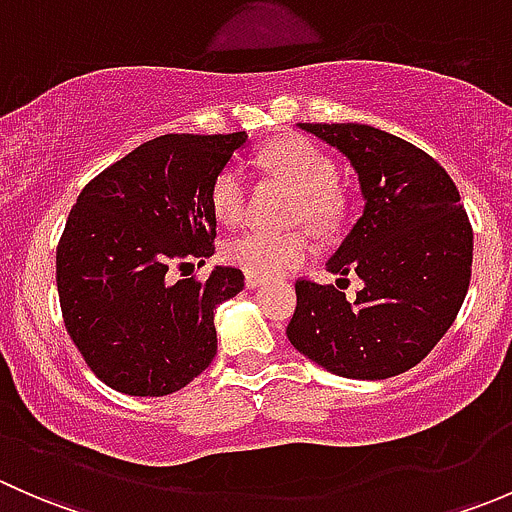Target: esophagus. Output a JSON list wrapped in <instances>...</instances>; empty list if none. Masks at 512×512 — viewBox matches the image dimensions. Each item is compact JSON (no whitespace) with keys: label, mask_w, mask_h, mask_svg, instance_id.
<instances>
[{"label":"esophagus","mask_w":512,"mask_h":512,"mask_svg":"<svg viewBox=\"0 0 512 512\" xmlns=\"http://www.w3.org/2000/svg\"><path fill=\"white\" fill-rule=\"evenodd\" d=\"M262 282H265V280H262V277H255V275H247V277H245V285H247V287H250V289L260 287V285H262Z\"/></svg>","instance_id":"obj_1"}]
</instances>
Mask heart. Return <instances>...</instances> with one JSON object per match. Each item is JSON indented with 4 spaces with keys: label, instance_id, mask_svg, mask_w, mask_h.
Returning a JSON list of instances; mask_svg holds the SVG:
<instances>
[{
    "label": "heart",
    "instance_id": "b5f03b06",
    "mask_svg": "<svg viewBox=\"0 0 512 512\" xmlns=\"http://www.w3.org/2000/svg\"><path fill=\"white\" fill-rule=\"evenodd\" d=\"M260 165L277 178L297 188L292 205V220H307L314 227H327L337 218L339 198L337 168L327 153L319 151L307 138H277L260 151ZM245 175L237 165H227L215 178L210 190V205L220 223L232 227L245 218ZM312 255V242L302 230H250L225 247L230 265L240 267L247 275L267 277L287 275Z\"/></svg>",
    "mask_w": 512,
    "mask_h": 512
}]
</instances>
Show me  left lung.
Returning <instances> with one entry per match:
<instances>
[{
  "mask_svg": "<svg viewBox=\"0 0 512 512\" xmlns=\"http://www.w3.org/2000/svg\"><path fill=\"white\" fill-rule=\"evenodd\" d=\"M337 148L359 175L364 213L327 270L365 282L297 280L287 339L344 379H389L416 366L456 319L473 265V227L456 183L428 153L361 123H299Z\"/></svg>",
  "mask_w": 512,
  "mask_h": 512,
  "instance_id": "obj_1",
  "label": "left lung"
}]
</instances>
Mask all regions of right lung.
<instances>
[{"instance_id":"1","label":"right lung","mask_w":512,"mask_h":512,"mask_svg":"<svg viewBox=\"0 0 512 512\" xmlns=\"http://www.w3.org/2000/svg\"><path fill=\"white\" fill-rule=\"evenodd\" d=\"M245 131L168 133L98 173L56 247L66 332L89 369L128 396H165L218 354L215 309L245 287L237 267L170 282L215 252L210 190Z\"/></svg>"}]
</instances>
